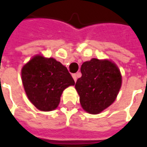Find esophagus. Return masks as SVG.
<instances>
[{
	"instance_id": "obj_1",
	"label": "esophagus",
	"mask_w": 147,
	"mask_h": 147,
	"mask_svg": "<svg viewBox=\"0 0 147 147\" xmlns=\"http://www.w3.org/2000/svg\"><path fill=\"white\" fill-rule=\"evenodd\" d=\"M72 77H73L74 80H75V82L77 80V74H72Z\"/></svg>"
}]
</instances>
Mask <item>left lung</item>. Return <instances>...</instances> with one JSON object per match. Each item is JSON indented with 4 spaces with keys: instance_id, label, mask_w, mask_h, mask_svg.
<instances>
[{
    "instance_id": "left-lung-1",
    "label": "left lung",
    "mask_w": 147,
    "mask_h": 147,
    "mask_svg": "<svg viewBox=\"0 0 147 147\" xmlns=\"http://www.w3.org/2000/svg\"><path fill=\"white\" fill-rule=\"evenodd\" d=\"M81 73L76 83L80 104L88 113H99L117 98L122 82L120 70L111 61L93 58L82 64Z\"/></svg>"
}]
</instances>
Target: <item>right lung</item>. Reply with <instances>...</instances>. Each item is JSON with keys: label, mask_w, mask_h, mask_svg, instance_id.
<instances>
[{"label": "right lung", "mask_w": 147, "mask_h": 147, "mask_svg": "<svg viewBox=\"0 0 147 147\" xmlns=\"http://www.w3.org/2000/svg\"><path fill=\"white\" fill-rule=\"evenodd\" d=\"M22 81L31 103L42 111L57 108L62 92L75 81L67 67L53 58L36 56L22 68Z\"/></svg>", "instance_id": "1"}]
</instances>
